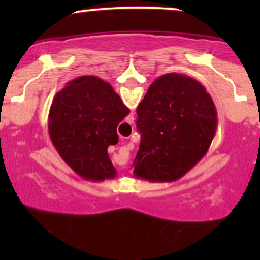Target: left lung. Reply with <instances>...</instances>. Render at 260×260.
I'll use <instances>...</instances> for the list:
<instances>
[{
  "mask_svg": "<svg viewBox=\"0 0 260 260\" xmlns=\"http://www.w3.org/2000/svg\"><path fill=\"white\" fill-rule=\"evenodd\" d=\"M142 136L133 166L137 179L172 182L209 151L217 128L210 94L198 80L177 73L157 78L137 107Z\"/></svg>",
  "mask_w": 260,
  "mask_h": 260,
  "instance_id": "obj_1",
  "label": "left lung"
}]
</instances>
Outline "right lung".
Listing matches in <instances>:
<instances>
[{
    "label": "right lung",
    "instance_id": "right-lung-1",
    "mask_svg": "<svg viewBox=\"0 0 260 260\" xmlns=\"http://www.w3.org/2000/svg\"><path fill=\"white\" fill-rule=\"evenodd\" d=\"M129 109L112 85L94 75L75 78L52 99L49 135L62 159L91 182L117 176L108 147L118 143L117 127Z\"/></svg>",
    "mask_w": 260,
    "mask_h": 260
}]
</instances>
